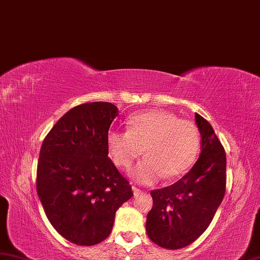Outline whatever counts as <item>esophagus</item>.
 <instances>
[{"label": "esophagus", "mask_w": 260, "mask_h": 260, "mask_svg": "<svg viewBox=\"0 0 260 260\" xmlns=\"http://www.w3.org/2000/svg\"><path fill=\"white\" fill-rule=\"evenodd\" d=\"M132 191H134L135 196H138L141 192V189H139L138 187H136V185H132Z\"/></svg>", "instance_id": "obj_1"}]
</instances>
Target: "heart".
I'll return each mask as SVG.
<instances>
[{
    "instance_id": "b5f03b06",
    "label": "heart",
    "mask_w": 260,
    "mask_h": 260,
    "mask_svg": "<svg viewBox=\"0 0 260 260\" xmlns=\"http://www.w3.org/2000/svg\"><path fill=\"white\" fill-rule=\"evenodd\" d=\"M107 148L114 163L124 169L145 153L131 176L151 184L163 175L175 179L187 172L198 155L200 135L192 122L156 110L131 116L128 131L110 130Z\"/></svg>"
}]
</instances>
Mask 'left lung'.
<instances>
[{"instance_id":"left-lung-1","label":"left lung","mask_w":260,"mask_h":260,"mask_svg":"<svg viewBox=\"0 0 260 260\" xmlns=\"http://www.w3.org/2000/svg\"><path fill=\"white\" fill-rule=\"evenodd\" d=\"M202 136V153L178 182L150 191L153 208L146 232L157 246L181 249L206 231L221 205L226 187V155L207 120L194 114Z\"/></svg>"}]
</instances>
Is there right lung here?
<instances>
[{"instance_id":"obj_1","label":"right lung","mask_w":260,"mask_h":260,"mask_svg":"<svg viewBox=\"0 0 260 260\" xmlns=\"http://www.w3.org/2000/svg\"><path fill=\"white\" fill-rule=\"evenodd\" d=\"M112 103L73 107L43 141L36 188L48 221L78 246L110 236L115 213L134 192L107 155V134L119 115Z\"/></svg>"}]
</instances>
